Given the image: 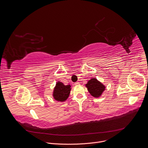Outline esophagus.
<instances>
[{
	"instance_id": "34e87169",
	"label": "esophagus",
	"mask_w": 148,
	"mask_h": 148,
	"mask_svg": "<svg viewBox=\"0 0 148 148\" xmlns=\"http://www.w3.org/2000/svg\"><path fill=\"white\" fill-rule=\"evenodd\" d=\"M79 82H75V83H74V85H75V86L79 85Z\"/></svg>"
}]
</instances>
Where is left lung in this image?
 <instances>
[{"instance_id":"left-lung-1","label":"left lung","mask_w":148,"mask_h":148,"mask_svg":"<svg viewBox=\"0 0 148 148\" xmlns=\"http://www.w3.org/2000/svg\"><path fill=\"white\" fill-rule=\"evenodd\" d=\"M90 94L95 98H98L105 90V86L95 78H92L86 84Z\"/></svg>"}]
</instances>
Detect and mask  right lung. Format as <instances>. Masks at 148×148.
Listing matches in <instances>:
<instances>
[{"instance_id":"1","label":"right lung","mask_w":148,"mask_h":148,"mask_svg":"<svg viewBox=\"0 0 148 148\" xmlns=\"http://www.w3.org/2000/svg\"><path fill=\"white\" fill-rule=\"evenodd\" d=\"M71 89L70 84L65 86L62 82L58 81L56 82V86L54 88L53 97L57 101L64 102L69 98Z\"/></svg>"}]
</instances>
